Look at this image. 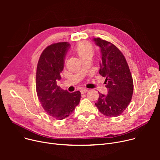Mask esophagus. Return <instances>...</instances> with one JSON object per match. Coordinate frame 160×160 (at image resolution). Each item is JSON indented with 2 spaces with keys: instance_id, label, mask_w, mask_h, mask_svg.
<instances>
[{
  "instance_id": "obj_1",
  "label": "esophagus",
  "mask_w": 160,
  "mask_h": 160,
  "mask_svg": "<svg viewBox=\"0 0 160 160\" xmlns=\"http://www.w3.org/2000/svg\"><path fill=\"white\" fill-rule=\"evenodd\" d=\"M88 91V89H81V91H80L82 94H84V93H87Z\"/></svg>"
}]
</instances>
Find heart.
I'll list each match as a JSON object with an SVG mask.
<instances>
[{
    "label": "heart",
    "mask_w": 160,
    "mask_h": 160,
    "mask_svg": "<svg viewBox=\"0 0 160 160\" xmlns=\"http://www.w3.org/2000/svg\"><path fill=\"white\" fill-rule=\"evenodd\" d=\"M76 52H77L80 58L83 59L87 57H92L94 53L93 47L92 45L87 43V42H82L78 44L76 48Z\"/></svg>",
    "instance_id": "b5f03b06"
}]
</instances>
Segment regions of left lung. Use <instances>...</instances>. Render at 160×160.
I'll list each match as a JSON object with an SVG mask.
<instances>
[{
	"label": "left lung",
	"instance_id": "8db88e82",
	"mask_svg": "<svg viewBox=\"0 0 160 160\" xmlns=\"http://www.w3.org/2000/svg\"><path fill=\"white\" fill-rule=\"evenodd\" d=\"M101 54L99 74L106 78L108 94L98 92L95 103L99 112L107 117H117L127 108L132 97L133 79L127 60L122 52L110 42L93 38Z\"/></svg>",
	"mask_w": 160,
	"mask_h": 160
}]
</instances>
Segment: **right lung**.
Returning a JSON list of instances; mask_svg holds the SVG:
<instances>
[{"instance_id": "right-lung-1", "label": "right lung", "mask_w": 160, "mask_h": 160, "mask_svg": "<svg viewBox=\"0 0 160 160\" xmlns=\"http://www.w3.org/2000/svg\"><path fill=\"white\" fill-rule=\"evenodd\" d=\"M71 45L67 42L48 46L40 56L36 72V91L45 112L54 118L62 120L69 117L78 106L79 91L69 93L57 86L64 68L65 58Z\"/></svg>"}]
</instances>
